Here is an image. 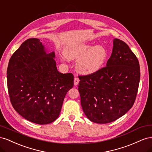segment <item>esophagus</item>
Returning a JSON list of instances; mask_svg holds the SVG:
<instances>
[{
	"mask_svg": "<svg viewBox=\"0 0 152 152\" xmlns=\"http://www.w3.org/2000/svg\"><path fill=\"white\" fill-rule=\"evenodd\" d=\"M79 81H80V80H79V78H78L77 77H74V85H75V86L78 85V84H79Z\"/></svg>",
	"mask_w": 152,
	"mask_h": 152,
	"instance_id": "1",
	"label": "esophagus"
}]
</instances>
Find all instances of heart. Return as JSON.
<instances>
[{"mask_svg": "<svg viewBox=\"0 0 152 152\" xmlns=\"http://www.w3.org/2000/svg\"><path fill=\"white\" fill-rule=\"evenodd\" d=\"M68 59H77V71L82 74H91L98 71L107 58V53L102 45H91L81 44L72 45L64 51Z\"/></svg>", "mask_w": 152, "mask_h": 152, "instance_id": "1", "label": "heart"}]
</instances>
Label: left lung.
<instances>
[{"label":"left lung","instance_id":"left-lung-1","mask_svg":"<svg viewBox=\"0 0 152 152\" xmlns=\"http://www.w3.org/2000/svg\"><path fill=\"white\" fill-rule=\"evenodd\" d=\"M79 78L81 105L86 117L95 123L107 124L123 116L134 104L140 80V64L128 45L115 39L107 66Z\"/></svg>","mask_w":152,"mask_h":152}]
</instances>
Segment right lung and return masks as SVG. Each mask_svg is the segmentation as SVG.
Masks as SVG:
<instances>
[{
  "mask_svg": "<svg viewBox=\"0 0 152 152\" xmlns=\"http://www.w3.org/2000/svg\"><path fill=\"white\" fill-rule=\"evenodd\" d=\"M54 52L46 54L38 39H28L9 61L7 89L13 108L31 122H54L61 112L64 98L73 86L72 73L57 70Z\"/></svg>",
  "mask_w": 152,
  "mask_h": 152,
  "instance_id": "add662e5",
  "label": "right lung"
}]
</instances>
